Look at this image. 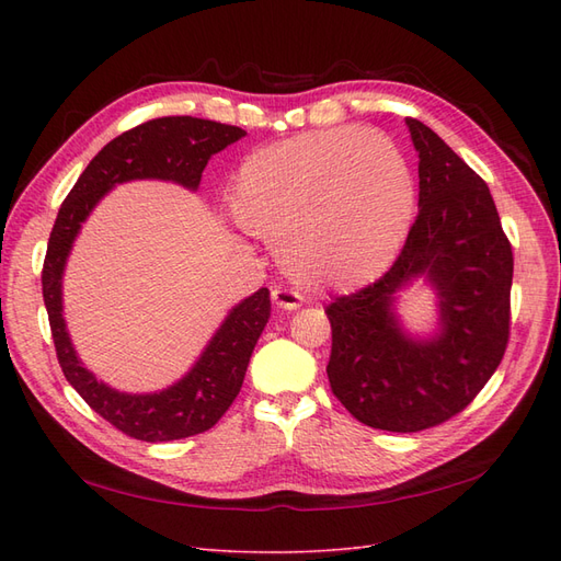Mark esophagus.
Here are the masks:
<instances>
[{"label": "esophagus", "instance_id": "obj_1", "mask_svg": "<svg viewBox=\"0 0 561 561\" xmlns=\"http://www.w3.org/2000/svg\"><path fill=\"white\" fill-rule=\"evenodd\" d=\"M271 301L280 311H297L301 307V297L293 290H285V287H274L271 290Z\"/></svg>", "mask_w": 561, "mask_h": 561}]
</instances>
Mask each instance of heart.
I'll use <instances>...</instances> for the list:
<instances>
[{"label":"heart","mask_w":561,"mask_h":561,"mask_svg":"<svg viewBox=\"0 0 561 561\" xmlns=\"http://www.w3.org/2000/svg\"><path fill=\"white\" fill-rule=\"evenodd\" d=\"M229 203L248 231L276 245L287 278L313 293H348L398 260L416 186L386 135L328 128L250 151L233 171Z\"/></svg>","instance_id":"heart-1"}]
</instances>
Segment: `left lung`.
I'll return each instance as SVG.
<instances>
[{
  "instance_id": "8db88e82",
  "label": "left lung",
  "mask_w": 561,
  "mask_h": 561,
  "mask_svg": "<svg viewBox=\"0 0 561 561\" xmlns=\"http://www.w3.org/2000/svg\"><path fill=\"white\" fill-rule=\"evenodd\" d=\"M419 215L396 264L325 309L332 393L365 426L419 433L472 402L503 360L511 330L513 248L484 180L416 118ZM416 279L436 293L438 328L421 337L397 316Z\"/></svg>"
}]
</instances>
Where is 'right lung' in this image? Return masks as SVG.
Masks as SVG:
<instances>
[{"instance_id": "right-lung-1", "label": "right lung", "mask_w": 561, "mask_h": 561, "mask_svg": "<svg viewBox=\"0 0 561 561\" xmlns=\"http://www.w3.org/2000/svg\"><path fill=\"white\" fill-rule=\"evenodd\" d=\"M245 135L194 116H163L118 135L98 151L67 194L50 231L42 271L44 304L65 379L105 421L145 443H171L213 428L239 396L254 344L271 316L266 287L245 297L225 316L196 363L175 383L154 393H124L100 381L67 332L62 316V276L72 245L95 206L116 184L133 180L175 182L196 192L210 157Z\"/></svg>"}]
</instances>
